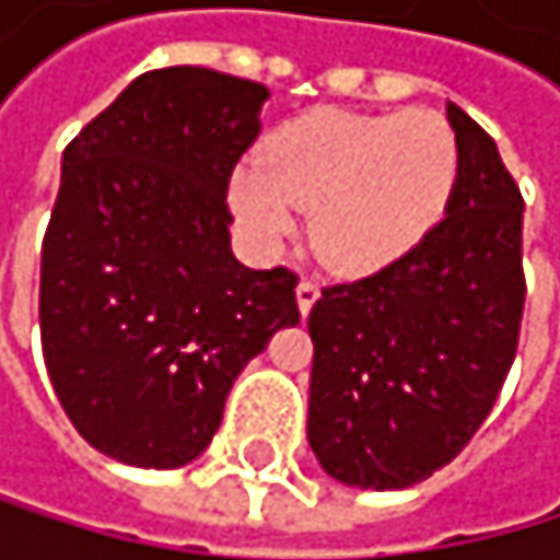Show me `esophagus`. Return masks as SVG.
Instances as JSON below:
<instances>
[{"label": "esophagus", "instance_id": "obj_1", "mask_svg": "<svg viewBox=\"0 0 560 560\" xmlns=\"http://www.w3.org/2000/svg\"><path fill=\"white\" fill-rule=\"evenodd\" d=\"M318 295H322L318 282H312V278H302V282H299V289H295V302H299V312H302V315H308Z\"/></svg>", "mask_w": 560, "mask_h": 560}]
</instances>
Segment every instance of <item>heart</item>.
Returning a JSON list of instances; mask_svg holds the SVG:
<instances>
[{"mask_svg": "<svg viewBox=\"0 0 560 560\" xmlns=\"http://www.w3.org/2000/svg\"><path fill=\"white\" fill-rule=\"evenodd\" d=\"M460 177L457 130L436 110H308L278 127L231 177L248 238L275 252L312 208L315 252L346 275H370L413 252L443 218Z\"/></svg>", "mask_w": 560, "mask_h": 560, "instance_id": "b5f03b06", "label": "heart"}]
</instances>
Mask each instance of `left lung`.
I'll return each mask as SVG.
<instances>
[{"label": "left lung", "instance_id": "obj_1", "mask_svg": "<svg viewBox=\"0 0 560 560\" xmlns=\"http://www.w3.org/2000/svg\"><path fill=\"white\" fill-rule=\"evenodd\" d=\"M460 177L443 221L399 261L312 305L308 446L332 480L402 490L487 420L524 315V201L493 137L457 103Z\"/></svg>", "mask_w": 560, "mask_h": 560}]
</instances>
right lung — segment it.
Instances as JSON below:
<instances>
[{"label": "right lung", "mask_w": 560, "mask_h": 560, "mask_svg": "<svg viewBox=\"0 0 560 560\" xmlns=\"http://www.w3.org/2000/svg\"><path fill=\"white\" fill-rule=\"evenodd\" d=\"M268 90L205 67L137 77L62 150L43 242L39 336L80 436L130 467L201 457L224 399L299 322L289 268L231 252L228 177Z\"/></svg>", "instance_id": "right-lung-1"}]
</instances>
